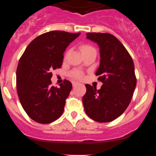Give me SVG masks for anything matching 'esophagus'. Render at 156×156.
I'll list each match as a JSON object with an SVG mask.
<instances>
[{"instance_id": "obj_1", "label": "esophagus", "mask_w": 156, "mask_h": 156, "mask_svg": "<svg viewBox=\"0 0 156 156\" xmlns=\"http://www.w3.org/2000/svg\"><path fill=\"white\" fill-rule=\"evenodd\" d=\"M78 84H79V83H77V82H73V87L76 86V85H78Z\"/></svg>"}]
</instances>
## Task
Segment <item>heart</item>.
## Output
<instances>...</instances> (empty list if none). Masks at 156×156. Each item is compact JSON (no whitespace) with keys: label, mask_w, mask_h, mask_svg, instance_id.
<instances>
[{"label":"heart","mask_w":156,"mask_h":156,"mask_svg":"<svg viewBox=\"0 0 156 156\" xmlns=\"http://www.w3.org/2000/svg\"><path fill=\"white\" fill-rule=\"evenodd\" d=\"M92 49H94L93 47L90 46V45H87V44H83L82 46L80 47V50L81 51L83 52H85V51H90L92 50ZM71 76L76 79H81L83 77V74L80 71H74L73 72L71 73Z\"/></svg>","instance_id":"b5f03b06"}]
</instances>
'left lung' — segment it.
Wrapping results in <instances>:
<instances>
[{"instance_id":"1","label":"left lung","mask_w":156,"mask_h":156,"mask_svg":"<svg viewBox=\"0 0 156 156\" xmlns=\"http://www.w3.org/2000/svg\"><path fill=\"white\" fill-rule=\"evenodd\" d=\"M87 38L100 48V66L96 72L101 89L86 84L83 104L87 115L99 122H111L129 105L137 84L133 59L122 43L110 34L87 33Z\"/></svg>"}]
</instances>
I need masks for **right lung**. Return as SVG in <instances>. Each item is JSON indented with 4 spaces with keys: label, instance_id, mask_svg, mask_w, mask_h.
Masks as SVG:
<instances>
[{
    "label": "right lung",
    "instance_id": "obj_1",
    "mask_svg": "<svg viewBox=\"0 0 156 156\" xmlns=\"http://www.w3.org/2000/svg\"><path fill=\"white\" fill-rule=\"evenodd\" d=\"M80 33L51 31L31 41L18 64L16 87L23 109L33 120L50 123L64 111L72 83L65 80L60 87L51 86L53 70L61 68L64 52Z\"/></svg>",
    "mask_w": 156,
    "mask_h": 156
}]
</instances>
